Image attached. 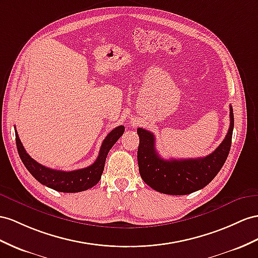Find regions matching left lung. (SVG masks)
<instances>
[{
    "label": "left lung",
    "mask_w": 258,
    "mask_h": 258,
    "mask_svg": "<svg viewBox=\"0 0 258 258\" xmlns=\"http://www.w3.org/2000/svg\"><path fill=\"white\" fill-rule=\"evenodd\" d=\"M233 126V109L230 105L229 131L214 153L196 159L170 160L163 159L157 153L153 133L137 128L140 136L137 160L142 179L157 192L168 195H186L205 187L227 160L232 142Z\"/></svg>",
    "instance_id": "1"
}]
</instances>
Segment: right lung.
Returning a JSON list of instances; mask_svg holds the SVG:
<instances>
[{"mask_svg":"<svg viewBox=\"0 0 258 258\" xmlns=\"http://www.w3.org/2000/svg\"><path fill=\"white\" fill-rule=\"evenodd\" d=\"M124 133V126H120L112 130L110 133L105 136L102 142L100 151H99L98 158L91 166L73 171H61L53 170L42 166L26 153L23 144L19 140L17 132L15 130L16 136V146L18 150V155L31 175L40 182L43 185L48 186L57 192L63 193H77L83 190L89 189L100 181L101 174L104 169L105 159H107L108 153L112 146L118 141V138Z\"/></svg>","mask_w":258,"mask_h":258,"instance_id":"add662e5","label":"right lung"}]
</instances>
